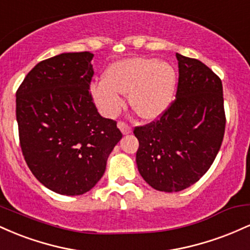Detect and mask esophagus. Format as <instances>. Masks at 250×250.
<instances>
[{
  "label": "esophagus",
  "mask_w": 250,
  "mask_h": 250,
  "mask_svg": "<svg viewBox=\"0 0 250 250\" xmlns=\"http://www.w3.org/2000/svg\"><path fill=\"white\" fill-rule=\"evenodd\" d=\"M117 128H119L120 130H121V133L123 135L130 134L131 131H133V129L129 127L127 123H125V122H119V123H117Z\"/></svg>",
  "instance_id": "esophagus-1"
}]
</instances>
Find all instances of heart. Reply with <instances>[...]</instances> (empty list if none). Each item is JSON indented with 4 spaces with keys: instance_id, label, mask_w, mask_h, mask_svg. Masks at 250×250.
<instances>
[{
    "instance_id": "obj_1",
    "label": "heart",
    "mask_w": 250,
    "mask_h": 250,
    "mask_svg": "<svg viewBox=\"0 0 250 250\" xmlns=\"http://www.w3.org/2000/svg\"><path fill=\"white\" fill-rule=\"evenodd\" d=\"M174 65L153 57H129L111 63L103 81L93 83L90 94L104 116L113 117L123 107L121 94L141 119L153 121L170 107L176 91Z\"/></svg>"
}]
</instances>
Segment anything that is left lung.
Here are the masks:
<instances>
[{
  "label": "left lung",
  "instance_id": "left-lung-1",
  "mask_svg": "<svg viewBox=\"0 0 250 250\" xmlns=\"http://www.w3.org/2000/svg\"><path fill=\"white\" fill-rule=\"evenodd\" d=\"M176 100L159 121L136 127V165L150 187L174 193L203 176L225 135L222 82L199 60L176 53Z\"/></svg>",
  "mask_w": 250,
  "mask_h": 250
}]
</instances>
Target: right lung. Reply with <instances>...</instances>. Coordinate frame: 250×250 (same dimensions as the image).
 Listing matches in <instances>:
<instances>
[{"label":"right lung","mask_w":250,"mask_h":250,"mask_svg":"<svg viewBox=\"0 0 250 250\" xmlns=\"http://www.w3.org/2000/svg\"><path fill=\"white\" fill-rule=\"evenodd\" d=\"M94 54L63 53L37 63L16 93L20 143L28 167L57 194L82 195L103 176L121 131L89 94Z\"/></svg>","instance_id":"right-lung-1"}]
</instances>
